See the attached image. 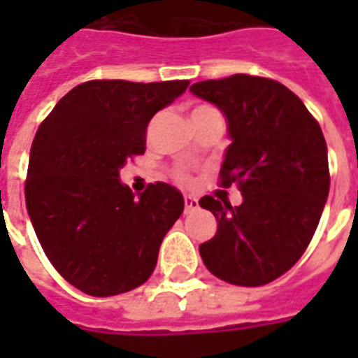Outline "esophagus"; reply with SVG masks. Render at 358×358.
<instances>
[{"mask_svg": "<svg viewBox=\"0 0 358 358\" xmlns=\"http://www.w3.org/2000/svg\"><path fill=\"white\" fill-rule=\"evenodd\" d=\"M197 207H199V201H197L195 197H192V195H186V197H184V210H186V213H192V210H195Z\"/></svg>", "mask_w": 358, "mask_h": 358, "instance_id": "1", "label": "esophagus"}]
</instances>
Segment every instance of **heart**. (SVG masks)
I'll return each mask as SVG.
<instances>
[{
	"label": "heart",
	"mask_w": 358,
	"mask_h": 358,
	"mask_svg": "<svg viewBox=\"0 0 358 358\" xmlns=\"http://www.w3.org/2000/svg\"><path fill=\"white\" fill-rule=\"evenodd\" d=\"M207 109H210V107H197L194 113H201V110H207ZM194 113H192V115H194ZM178 180L180 182H187V176H184V174H178Z\"/></svg>",
	"instance_id": "obj_1"
}]
</instances>
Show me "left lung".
Returning <instances> with one entry per match:
<instances>
[{
	"label": "left lung",
	"instance_id": "8db88e82",
	"mask_svg": "<svg viewBox=\"0 0 358 358\" xmlns=\"http://www.w3.org/2000/svg\"><path fill=\"white\" fill-rule=\"evenodd\" d=\"M189 92L224 115L222 186L238 182L243 197L238 207L213 195L199 199L218 222L215 238L199 245L203 263L228 284H268L299 261L322 217L330 192L322 130L276 80L234 74Z\"/></svg>",
	"mask_w": 358,
	"mask_h": 358
}]
</instances>
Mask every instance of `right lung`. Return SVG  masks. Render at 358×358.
Masks as SVG:
<instances>
[{"label":"right lung","mask_w":358,"mask_h":358,"mask_svg":"<svg viewBox=\"0 0 358 358\" xmlns=\"http://www.w3.org/2000/svg\"><path fill=\"white\" fill-rule=\"evenodd\" d=\"M187 84L84 82L38 128L24 186L28 217L51 264L80 292L126 293L155 270L184 197L164 182L136 197L120 169L145 151L149 120Z\"/></svg>","instance_id":"1"}]
</instances>
